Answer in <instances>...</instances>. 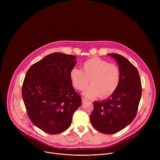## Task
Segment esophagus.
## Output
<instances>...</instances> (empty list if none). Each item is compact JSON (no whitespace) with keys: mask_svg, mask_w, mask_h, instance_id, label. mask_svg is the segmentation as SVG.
Instances as JSON below:
<instances>
[{"mask_svg":"<svg viewBox=\"0 0 160 160\" xmlns=\"http://www.w3.org/2000/svg\"><path fill=\"white\" fill-rule=\"evenodd\" d=\"M82 102H85L87 101V99H85V98H82Z\"/></svg>","mask_w":160,"mask_h":160,"instance_id":"esophagus-1","label":"esophagus"}]
</instances>
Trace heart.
Segmentation results:
<instances>
[{
    "label": "heart",
    "instance_id": "b5f03b06",
    "mask_svg": "<svg viewBox=\"0 0 160 160\" xmlns=\"http://www.w3.org/2000/svg\"><path fill=\"white\" fill-rule=\"evenodd\" d=\"M70 77L72 85L78 90H83V96L94 98L100 96L106 98L111 96L117 89L120 80L118 67L107 61L98 58L89 59L82 64V70L76 68L70 71Z\"/></svg>",
    "mask_w": 160,
    "mask_h": 160
}]
</instances>
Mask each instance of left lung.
I'll return each instance as SVG.
<instances>
[{
    "label": "left lung",
    "instance_id": "8db88e82",
    "mask_svg": "<svg viewBox=\"0 0 160 160\" xmlns=\"http://www.w3.org/2000/svg\"><path fill=\"white\" fill-rule=\"evenodd\" d=\"M108 56L118 62L120 83L108 99L94 102L90 119L99 132L112 134L125 128L135 118L142 96V86L138 70L127 59L118 54Z\"/></svg>",
    "mask_w": 160,
    "mask_h": 160
}]
</instances>
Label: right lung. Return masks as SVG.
Segmentation results:
<instances>
[{
  "label": "right lung",
  "instance_id": "add662e5",
  "mask_svg": "<svg viewBox=\"0 0 160 160\" xmlns=\"http://www.w3.org/2000/svg\"><path fill=\"white\" fill-rule=\"evenodd\" d=\"M76 62L75 56L52 53L33 64L26 73L22 99L32 122L45 132L65 131L82 104L70 77Z\"/></svg>",
  "mask_w": 160,
  "mask_h": 160
}]
</instances>
